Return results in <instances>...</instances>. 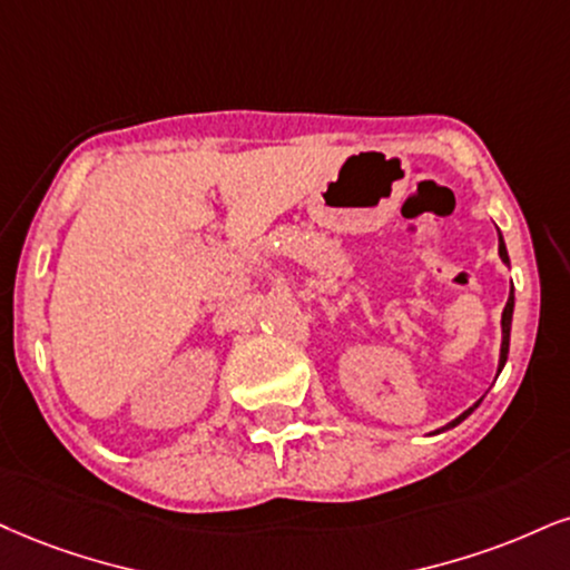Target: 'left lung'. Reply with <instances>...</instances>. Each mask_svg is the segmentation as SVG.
Returning <instances> with one entry per match:
<instances>
[{
	"mask_svg": "<svg viewBox=\"0 0 570 570\" xmlns=\"http://www.w3.org/2000/svg\"><path fill=\"white\" fill-rule=\"evenodd\" d=\"M500 258H502L504 264H510V258H508V248H504V240H502V235H500ZM512 308H515V298H512V291H510L508 306H504V312H502V348H500V367H497V375H500L502 367H504V362H508V351H510V325H512ZM470 412H473V406H470L468 412H462L460 417H456V420H452V423H449V425L444 428V431H449V428H454V425H460L462 420H465Z\"/></svg>",
	"mask_w": 570,
	"mask_h": 570,
	"instance_id": "8db88e82",
	"label": "left lung"
}]
</instances>
